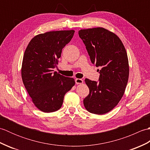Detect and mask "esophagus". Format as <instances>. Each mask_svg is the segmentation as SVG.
Returning a JSON list of instances; mask_svg holds the SVG:
<instances>
[{
  "instance_id": "1",
  "label": "esophagus",
  "mask_w": 150,
  "mask_h": 150,
  "mask_svg": "<svg viewBox=\"0 0 150 150\" xmlns=\"http://www.w3.org/2000/svg\"><path fill=\"white\" fill-rule=\"evenodd\" d=\"M75 83L77 84H81L83 83V80L81 79H75Z\"/></svg>"
}]
</instances>
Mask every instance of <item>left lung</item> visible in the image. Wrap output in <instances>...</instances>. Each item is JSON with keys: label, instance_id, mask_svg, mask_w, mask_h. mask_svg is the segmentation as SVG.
Instances as JSON below:
<instances>
[{"label": "left lung", "instance_id": "1", "mask_svg": "<svg viewBox=\"0 0 150 150\" xmlns=\"http://www.w3.org/2000/svg\"><path fill=\"white\" fill-rule=\"evenodd\" d=\"M79 35L91 62L101 68L99 82L85 79L90 93L83 100L84 107L89 112L103 115L117 106L125 91L129 78L128 55L119 37L105 28L81 30Z\"/></svg>", "mask_w": 150, "mask_h": 150}]
</instances>
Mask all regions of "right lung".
I'll return each instance as SVG.
<instances>
[{"instance_id": "obj_1", "label": "right lung", "mask_w": 150, "mask_h": 150, "mask_svg": "<svg viewBox=\"0 0 150 150\" xmlns=\"http://www.w3.org/2000/svg\"><path fill=\"white\" fill-rule=\"evenodd\" d=\"M74 30L53 31L35 36L28 44L22 60L21 75L25 88L38 109L45 113L61 108L65 94L74 79L53 72L62 50L74 35Z\"/></svg>"}]
</instances>
